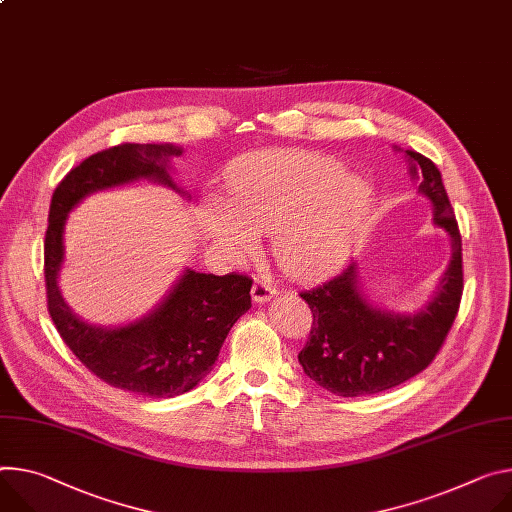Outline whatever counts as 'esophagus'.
Listing matches in <instances>:
<instances>
[{"mask_svg":"<svg viewBox=\"0 0 512 512\" xmlns=\"http://www.w3.org/2000/svg\"><path fill=\"white\" fill-rule=\"evenodd\" d=\"M277 294V290H275V286H271L269 282H263V280H257L255 284H253V288H251V296H253V300L255 302H269L273 296Z\"/></svg>","mask_w":512,"mask_h":512,"instance_id":"1","label":"esophagus"}]
</instances>
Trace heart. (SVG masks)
Here are the masks:
<instances>
[{"label": "heart", "instance_id": "obj_1", "mask_svg": "<svg viewBox=\"0 0 512 512\" xmlns=\"http://www.w3.org/2000/svg\"><path fill=\"white\" fill-rule=\"evenodd\" d=\"M374 188L343 163L312 151H269L228 175L226 206H210L206 235L232 261L273 235V257L300 282L335 271L353 251L374 208Z\"/></svg>", "mask_w": 512, "mask_h": 512}]
</instances>
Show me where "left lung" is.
Returning <instances> with one entry per match:
<instances>
[{"label":"left lung","mask_w":512,"mask_h":512,"mask_svg":"<svg viewBox=\"0 0 512 512\" xmlns=\"http://www.w3.org/2000/svg\"><path fill=\"white\" fill-rule=\"evenodd\" d=\"M418 194L433 206V222L447 232L451 259L433 298L414 314L376 306L363 292L359 265L300 292L312 310L310 337L298 353L304 374L343 398L378 394L414 378L435 359L457 316L463 269L461 237L441 171L416 151H404Z\"/></svg>","instance_id":"8db88e82"}]
</instances>
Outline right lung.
Listing matches in <instances>:
<instances>
[{
	"instance_id": "right-lung-1",
	"label": "right lung",
	"mask_w": 512,
	"mask_h": 512,
	"mask_svg": "<svg viewBox=\"0 0 512 512\" xmlns=\"http://www.w3.org/2000/svg\"><path fill=\"white\" fill-rule=\"evenodd\" d=\"M181 153L175 145L124 143L87 157L57 185L44 237L46 304L61 339L91 374L149 398L185 394L210 374L232 324L251 308L253 280L235 271L214 275L185 269L143 318L122 327H96L81 320L61 296L63 232L69 212L83 198L138 179L188 196L169 173V159Z\"/></svg>"
}]
</instances>
